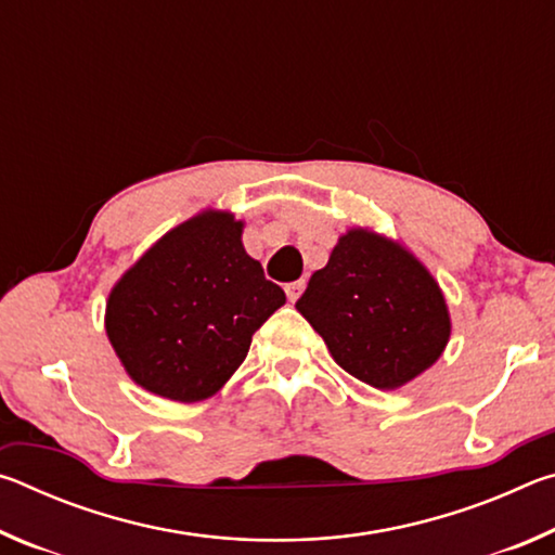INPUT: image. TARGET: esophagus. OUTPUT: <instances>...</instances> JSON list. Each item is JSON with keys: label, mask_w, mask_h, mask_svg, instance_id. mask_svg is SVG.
Listing matches in <instances>:
<instances>
[{"label": "esophagus", "mask_w": 555, "mask_h": 555, "mask_svg": "<svg viewBox=\"0 0 555 555\" xmlns=\"http://www.w3.org/2000/svg\"><path fill=\"white\" fill-rule=\"evenodd\" d=\"M304 288H306V281L304 279L291 281V284H286V296H288L291 304H294V300H298V296L304 294Z\"/></svg>", "instance_id": "1"}]
</instances>
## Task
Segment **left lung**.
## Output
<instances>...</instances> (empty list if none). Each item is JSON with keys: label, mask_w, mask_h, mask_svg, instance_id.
Segmentation results:
<instances>
[{"label": "left lung", "mask_w": 555, "mask_h": 555, "mask_svg": "<svg viewBox=\"0 0 555 555\" xmlns=\"http://www.w3.org/2000/svg\"><path fill=\"white\" fill-rule=\"evenodd\" d=\"M296 308L347 374L382 391L434 367L453 331L443 288L424 261L370 228L337 237Z\"/></svg>", "instance_id": "1"}]
</instances>
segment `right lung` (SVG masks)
I'll return each instance as SVG.
<instances>
[{"label":"right lung","mask_w":555,"mask_h":555,"mask_svg":"<svg viewBox=\"0 0 555 555\" xmlns=\"http://www.w3.org/2000/svg\"><path fill=\"white\" fill-rule=\"evenodd\" d=\"M244 220L205 208L156 240L112 286L105 331L121 367L156 397L195 403L237 372L284 288L242 244Z\"/></svg>","instance_id":"obj_1"}]
</instances>
